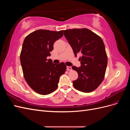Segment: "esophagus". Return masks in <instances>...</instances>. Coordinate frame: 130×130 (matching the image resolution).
<instances>
[{
	"instance_id": "1",
	"label": "esophagus",
	"mask_w": 130,
	"mask_h": 130,
	"mask_svg": "<svg viewBox=\"0 0 130 130\" xmlns=\"http://www.w3.org/2000/svg\"><path fill=\"white\" fill-rule=\"evenodd\" d=\"M67 70H72V67H71L67 66Z\"/></svg>"
}]
</instances>
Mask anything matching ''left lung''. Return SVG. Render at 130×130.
<instances>
[{"mask_svg": "<svg viewBox=\"0 0 130 130\" xmlns=\"http://www.w3.org/2000/svg\"><path fill=\"white\" fill-rule=\"evenodd\" d=\"M64 35L73 50L75 56L81 53V67L73 66L78 73L73 81L75 88L85 93L91 92L103 81L107 65V56L101 38L88 29L63 30Z\"/></svg>", "mask_w": 130, "mask_h": 130, "instance_id": "left-lung-1", "label": "left lung"}]
</instances>
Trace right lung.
Segmentation results:
<instances>
[{
    "label": "right lung",
    "mask_w": 130,
    "mask_h": 130,
    "mask_svg": "<svg viewBox=\"0 0 130 130\" xmlns=\"http://www.w3.org/2000/svg\"><path fill=\"white\" fill-rule=\"evenodd\" d=\"M63 35V30L40 29L27 35L23 42L20 60L24 77L30 87L41 95L55 91L66 70L64 63L54 64L46 58L50 56L54 43Z\"/></svg>",
    "instance_id": "1"
}]
</instances>
